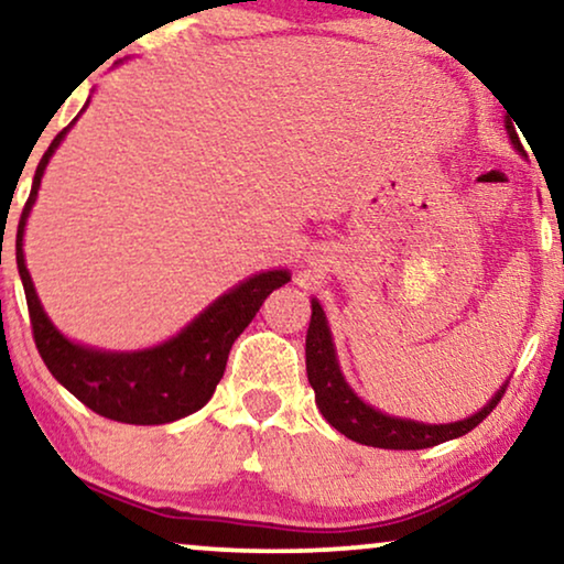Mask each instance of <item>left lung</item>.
Wrapping results in <instances>:
<instances>
[{
  "label": "left lung",
  "instance_id": "left-lung-1",
  "mask_svg": "<svg viewBox=\"0 0 564 564\" xmlns=\"http://www.w3.org/2000/svg\"><path fill=\"white\" fill-rule=\"evenodd\" d=\"M510 141L516 149H521L513 126L508 123ZM306 377L314 389V400L322 415L335 431H340L345 438L356 441V444L373 446V448H394V452H412V448H431L444 444V441L459 438V435L475 431L490 412L498 408V402L506 394V384L500 387V392L485 404L482 410L459 423H446V425H425L415 423V420H402V417H389L384 412L373 410L371 404H366L356 392L348 387V381L340 373L335 358V345L329 337V327L325 319V312L317 299H312V322L306 329Z\"/></svg>",
  "mask_w": 564,
  "mask_h": 564
}]
</instances>
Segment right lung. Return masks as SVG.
<instances>
[{
    "instance_id": "right-lung-1",
    "label": "right lung",
    "mask_w": 564,
    "mask_h": 564,
    "mask_svg": "<svg viewBox=\"0 0 564 564\" xmlns=\"http://www.w3.org/2000/svg\"><path fill=\"white\" fill-rule=\"evenodd\" d=\"M66 131H69V126L56 133L46 154L37 162L33 191H30L28 204L22 208L18 242H14L35 348L58 384H64L97 415L129 425L172 423V420L200 410L212 400L216 384L227 369L231 345L260 312L262 302L283 283H289L291 275L286 270H268V273L239 283L229 294L216 299L177 337L156 345L152 350L102 352L69 343L51 325L41 302H37L33 281H30L25 268V254H22V235H25V221L35 204L37 187H41L43 170H46L56 147L62 144Z\"/></svg>"
}]
</instances>
